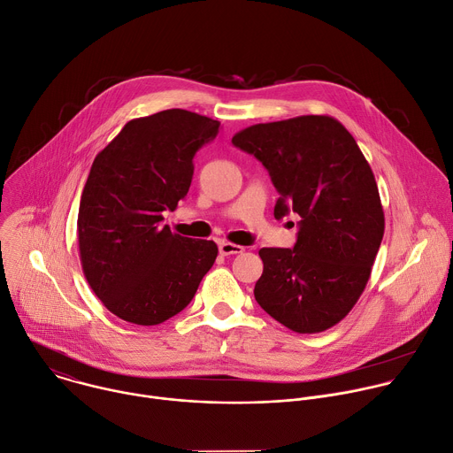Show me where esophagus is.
<instances>
[{
    "mask_svg": "<svg viewBox=\"0 0 453 453\" xmlns=\"http://www.w3.org/2000/svg\"><path fill=\"white\" fill-rule=\"evenodd\" d=\"M242 251H244V248L239 246V244L226 242V241L219 242V253L225 255V257H228V255H237V253H242Z\"/></svg>",
    "mask_w": 453,
    "mask_h": 453,
    "instance_id": "obj_1",
    "label": "esophagus"
}]
</instances>
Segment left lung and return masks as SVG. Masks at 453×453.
I'll list each match as a JSON object with an SVG mask.
<instances>
[{
    "label": "left lung",
    "instance_id": "1",
    "mask_svg": "<svg viewBox=\"0 0 453 453\" xmlns=\"http://www.w3.org/2000/svg\"><path fill=\"white\" fill-rule=\"evenodd\" d=\"M269 171L275 218L300 216L295 248H262L257 303L298 334L348 316L363 295L386 219L375 174L351 134L330 116L251 125L232 137Z\"/></svg>",
    "mask_w": 453,
    "mask_h": 453
}]
</instances>
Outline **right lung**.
<instances>
[{
    "label": "right lung",
    "instance_id": "obj_1",
    "mask_svg": "<svg viewBox=\"0 0 453 453\" xmlns=\"http://www.w3.org/2000/svg\"><path fill=\"white\" fill-rule=\"evenodd\" d=\"M219 123L169 109L132 119L98 153L78 211L83 275L119 319L151 326L193 300L218 257L214 241L182 237L162 225L186 198L193 157Z\"/></svg>",
    "mask_w": 453,
    "mask_h": 453
}]
</instances>
